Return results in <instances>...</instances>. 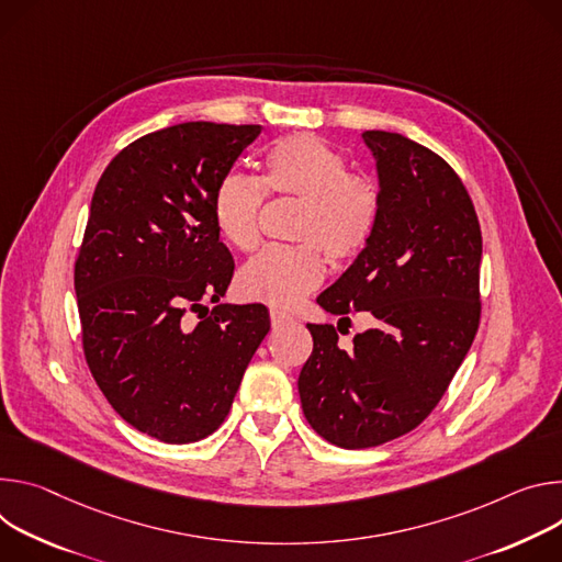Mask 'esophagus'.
<instances>
[{"mask_svg": "<svg viewBox=\"0 0 562 562\" xmlns=\"http://www.w3.org/2000/svg\"><path fill=\"white\" fill-rule=\"evenodd\" d=\"M270 322H272V328L279 330V328H283L285 324H290L292 317L285 315V313H279V310H272V313H270Z\"/></svg>", "mask_w": 562, "mask_h": 562, "instance_id": "esophagus-1", "label": "esophagus"}]
</instances>
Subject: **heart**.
I'll list each match as a JSON object with an SVG mask.
<instances>
[{
	"instance_id": "heart-1",
	"label": "heart",
	"mask_w": 562,
	"mask_h": 562,
	"mask_svg": "<svg viewBox=\"0 0 562 562\" xmlns=\"http://www.w3.org/2000/svg\"><path fill=\"white\" fill-rule=\"evenodd\" d=\"M266 194L303 201L296 245L266 247L238 272V292L279 310L296 307L326 277L328 257L355 261L378 232L382 199L378 184L348 173L341 151L315 134L277 140L263 158L261 180L238 171L225 173L214 192V223L221 238L240 252L259 243Z\"/></svg>"
}]
</instances>
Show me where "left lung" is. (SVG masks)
Segmentation results:
<instances>
[{"instance_id": "left-lung-1", "label": "left lung", "mask_w": 562, "mask_h": 562, "mask_svg": "<svg viewBox=\"0 0 562 562\" xmlns=\"http://www.w3.org/2000/svg\"><path fill=\"white\" fill-rule=\"evenodd\" d=\"M363 140L378 160L380 225L317 303L339 324L361 310L378 322L350 348L335 326L307 324L313 355L299 375L307 424L341 449L380 447L419 426L447 393L482 313V232L460 176L402 134L363 132Z\"/></svg>"}]
</instances>
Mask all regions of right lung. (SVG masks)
I'll use <instances>...</instances> for the list:
<instances>
[{
	"label": "right lung",
	"instance_id": "obj_1",
	"mask_svg": "<svg viewBox=\"0 0 562 562\" xmlns=\"http://www.w3.org/2000/svg\"><path fill=\"white\" fill-rule=\"evenodd\" d=\"M261 124L182 122L100 176L76 259L82 348L115 413L167 445L212 435L270 330L261 303L212 310L234 274L214 192ZM196 325L187 312H200Z\"/></svg>",
	"mask_w": 562,
	"mask_h": 562
}]
</instances>
